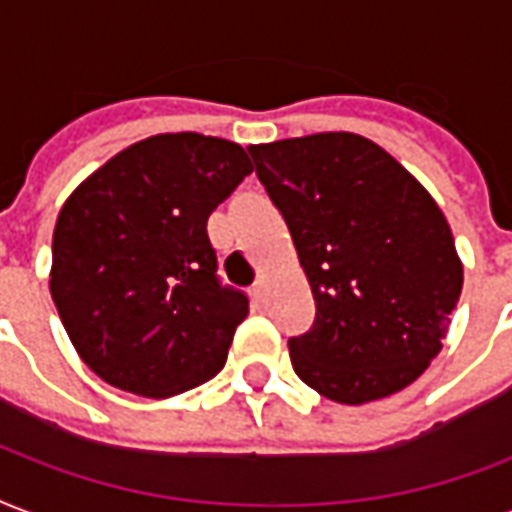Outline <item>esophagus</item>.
I'll return each instance as SVG.
<instances>
[{
    "label": "esophagus",
    "mask_w": 512,
    "mask_h": 512,
    "mask_svg": "<svg viewBox=\"0 0 512 512\" xmlns=\"http://www.w3.org/2000/svg\"><path fill=\"white\" fill-rule=\"evenodd\" d=\"M249 293H252V298H255V304H263V301H266V293H268L266 279H257Z\"/></svg>",
    "instance_id": "obj_1"
}]
</instances>
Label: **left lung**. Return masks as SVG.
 Returning <instances> with one entry per match:
<instances>
[{
  "mask_svg": "<svg viewBox=\"0 0 512 512\" xmlns=\"http://www.w3.org/2000/svg\"><path fill=\"white\" fill-rule=\"evenodd\" d=\"M314 293L293 336L295 374L339 404H366L426 372L461 295L448 219L388 151L352 132L249 146Z\"/></svg>",
  "mask_w": 512,
  "mask_h": 512,
  "instance_id": "1",
  "label": "left lung"
}]
</instances>
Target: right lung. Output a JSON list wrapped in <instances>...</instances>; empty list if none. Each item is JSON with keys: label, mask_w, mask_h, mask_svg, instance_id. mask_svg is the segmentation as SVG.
Segmentation results:
<instances>
[{"label": "right lung", "mask_w": 512, "mask_h": 512, "mask_svg": "<svg viewBox=\"0 0 512 512\" xmlns=\"http://www.w3.org/2000/svg\"><path fill=\"white\" fill-rule=\"evenodd\" d=\"M249 173L238 143L154 135L67 198L51 298L83 363L108 385L165 399L225 366L249 298L219 279L206 225Z\"/></svg>", "instance_id": "add662e5"}]
</instances>
